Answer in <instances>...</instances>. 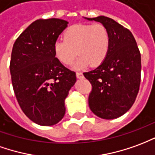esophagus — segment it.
<instances>
[{
	"mask_svg": "<svg viewBox=\"0 0 155 155\" xmlns=\"http://www.w3.org/2000/svg\"><path fill=\"white\" fill-rule=\"evenodd\" d=\"M76 76H77V78H79V79H81V78H83V73H82V72H76Z\"/></svg>",
	"mask_w": 155,
	"mask_h": 155,
	"instance_id": "1",
	"label": "esophagus"
}]
</instances>
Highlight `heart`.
Returning a JSON list of instances; mask_svg holds the SVG:
<instances>
[{
    "label": "heart",
    "instance_id": "b5f03b06",
    "mask_svg": "<svg viewBox=\"0 0 155 155\" xmlns=\"http://www.w3.org/2000/svg\"><path fill=\"white\" fill-rule=\"evenodd\" d=\"M64 40L54 43V53L60 62L70 65L79 55L76 68L88 64L97 67L107 58L110 48V33L103 24H76L69 27L63 33Z\"/></svg>",
    "mask_w": 155,
    "mask_h": 155
}]
</instances>
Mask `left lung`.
Here are the masks:
<instances>
[{
  "label": "left lung",
  "mask_w": 155,
  "mask_h": 155,
  "mask_svg": "<svg viewBox=\"0 0 155 155\" xmlns=\"http://www.w3.org/2000/svg\"><path fill=\"white\" fill-rule=\"evenodd\" d=\"M87 19L102 23L110 33V48L104 62L83 72L92 84L89 107L101 118H117L129 110L139 93L140 51L131 31L114 20L104 16Z\"/></svg>",
  "instance_id": "8db88e82"
}]
</instances>
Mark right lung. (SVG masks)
<instances>
[{
	"mask_svg": "<svg viewBox=\"0 0 155 155\" xmlns=\"http://www.w3.org/2000/svg\"><path fill=\"white\" fill-rule=\"evenodd\" d=\"M58 18L31 24L13 45L10 72L17 102L27 117L37 124L51 126L65 114V98L76 73L55 57L54 43L68 27Z\"/></svg>",
	"mask_w": 155,
	"mask_h": 155,
	"instance_id": "add662e5",
	"label": "right lung"
}]
</instances>
